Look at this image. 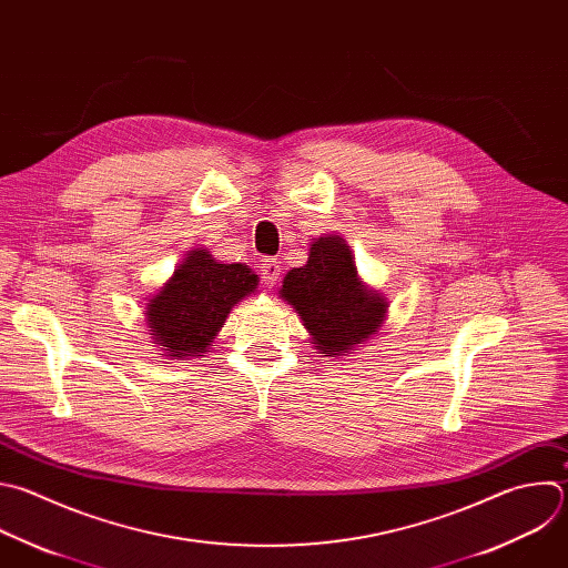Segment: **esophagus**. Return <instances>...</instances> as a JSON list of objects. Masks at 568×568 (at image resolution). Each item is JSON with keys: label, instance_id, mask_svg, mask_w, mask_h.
Masks as SVG:
<instances>
[{"label": "esophagus", "instance_id": "esophagus-1", "mask_svg": "<svg viewBox=\"0 0 568 568\" xmlns=\"http://www.w3.org/2000/svg\"><path fill=\"white\" fill-rule=\"evenodd\" d=\"M261 274H263V281H265V285L274 287V285H276V281H278V276H281V263H278L276 258H267V261L263 263V270H261Z\"/></svg>", "mask_w": 568, "mask_h": 568}]
</instances>
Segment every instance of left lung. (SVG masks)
Instances as JSON below:
<instances>
[{"instance_id": "obj_1", "label": "left lung", "mask_w": 568, "mask_h": 568, "mask_svg": "<svg viewBox=\"0 0 568 568\" xmlns=\"http://www.w3.org/2000/svg\"><path fill=\"white\" fill-rule=\"evenodd\" d=\"M278 294L296 310L323 356L349 354L379 332L388 312L386 296L358 278L347 243L327 234L312 243L303 267L285 274Z\"/></svg>"}]
</instances>
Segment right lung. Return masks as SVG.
<instances>
[{
	"mask_svg": "<svg viewBox=\"0 0 568 568\" xmlns=\"http://www.w3.org/2000/svg\"><path fill=\"white\" fill-rule=\"evenodd\" d=\"M258 276L243 263H219L207 250L186 252L173 276L146 303L151 338L164 356H205L232 307L256 292Z\"/></svg>",
	"mask_w": 568,
	"mask_h": 568,
	"instance_id": "obj_1",
	"label": "right lung"
}]
</instances>
